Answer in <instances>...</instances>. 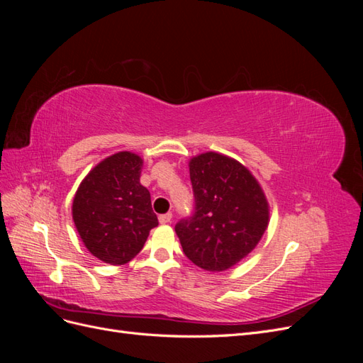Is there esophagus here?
<instances>
[{
	"label": "esophagus",
	"mask_w": 363,
	"mask_h": 363,
	"mask_svg": "<svg viewBox=\"0 0 363 363\" xmlns=\"http://www.w3.org/2000/svg\"><path fill=\"white\" fill-rule=\"evenodd\" d=\"M171 219H172V213L171 212L159 215V223L160 224H168V223H171Z\"/></svg>",
	"instance_id": "obj_1"
}]
</instances>
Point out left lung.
<instances>
[{"label": "left lung", "instance_id": "1", "mask_svg": "<svg viewBox=\"0 0 363 363\" xmlns=\"http://www.w3.org/2000/svg\"><path fill=\"white\" fill-rule=\"evenodd\" d=\"M194 212L175 224L184 256L219 272L236 265L268 227V201L260 184L238 160L204 152L189 162Z\"/></svg>", "mask_w": 363, "mask_h": 363}]
</instances>
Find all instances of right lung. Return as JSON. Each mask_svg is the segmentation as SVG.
Listing matches in <instances>:
<instances>
[{
  "label": "right lung",
  "instance_id": "add662e5",
  "mask_svg": "<svg viewBox=\"0 0 363 363\" xmlns=\"http://www.w3.org/2000/svg\"><path fill=\"white\" fill-rule=\"evenodd\" d=\"M140 169L139 156L116 152L86 175L74 196L72 219L83 244L111 265L133 259L159 224Z\"/></svg>",
  "mask_w": 363,
  "mask_h": 363
}]
</instances>
